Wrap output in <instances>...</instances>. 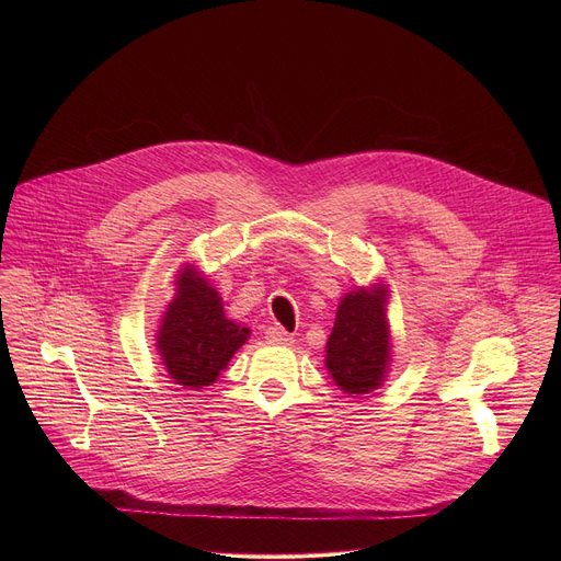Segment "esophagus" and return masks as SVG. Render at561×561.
I'll return each mask as SVG.
<instances>
[{"mask_svg":"<svg viewBox=\"0 0 561 561\" xmlns=\"http://www.w3.org/2000/svg\"><path fill=\"white\" fill-rule=\"evenodd\" d=\"M266 342L271 344H282V346H290L295 342V337L290 333H286L282 327H271L266 331Z\"/></svg>","mask_w":561,"mask_h":561,"instance_id":"obj_1","label":"esophagus"}]
</instances>
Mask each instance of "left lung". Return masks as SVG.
<instances>
[{"label":"left lung","instance_id":"8db88e82","mask_svg":"<svg viewBox=\"0 0 561 561\" xmlns=\"http://www.w3.org/2000/svg\"><path fill=\"white\" fill-rule=\"evenodd\" d=\"M390 288L383 279L348 290L335 312L327 342V368L340 390L362 397L377 390L390 370Z\"/></svg>","mask_w":561,"mask_h":561}]
</instances>
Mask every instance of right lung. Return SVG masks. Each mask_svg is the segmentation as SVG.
Listing matches in <instances>:
<instances>
[{
	"instance_id": "1",
	"label": "right lung",
	"mask_w": 561,
	"mask_h": 561,
	"mask_svg": "<svg viewBox=\"0 0 561 561\" xmlns=\"http://www.w3.org/2000/svg\"><path fill=\"white\" fill-rule=\"evenodd\" d=\"M249 337L251 329L226 317L217 288L186 262L175 275V295L154 335L169 377L188 390L210 386Z\"/></svg>"
}]
</instances>
